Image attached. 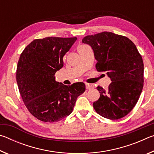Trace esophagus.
Here are the masks:
<instances>
[{
    "instance_id": "esophagus-1",
    "label": "esophagus",
    "mask_w": 154,
    "mask_h": 154,
    "mask_svg": "<svg viewBox=\"0 0 154 154\" xmlns=\"http://www.w3.org/2000/svg\"><path fill=\"white\" fill-rule=\"evenodd\" d=\"M85 87H86L87 90H90L94 88V85L92 84H88V83H86V84H85Z\"/></svg>"
}]
</instances>
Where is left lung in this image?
I'll return each mask as SVG.
<instances>
[{"instance_id":"8db88e82","label":"left lung","mask_w":154,"mask_h":154,"mask_svg":"<svg viewBox=\"0 0 154 154\" xmlns=\"http://www.w3.org/2000/svg\"><path fill=\"white\" fill-rule=\"evenodd\" d=\"M82 43L93 49L97 71L106 72L112 82L108 90L97 87L100 95L94 108L103 118H124L136 105L143 87L144 65L136 45L111 32L86 36Z\"/></svg>"}]
</instances>
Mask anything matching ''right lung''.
I'll list each match as a JSON object with an SVG mask.
<instances>
[{"mask_svg":"<svg viewBox=\"0 0 154 154\" xmlns=\"http://www.w3.org/2000/svg\"><path fill=\"white\" fill-rule=\"evenodd\" d=\"M76 37H45L32 41L21 54L16 80L26 106L45 122L60 121L72 113L77 98L85 92L84 83L66 85L56 82L63 57Z\"/></svg>","mask_w":154,"mask_h":154,"instance_id":"add662e5","label":"right lung"}]
</instances>
